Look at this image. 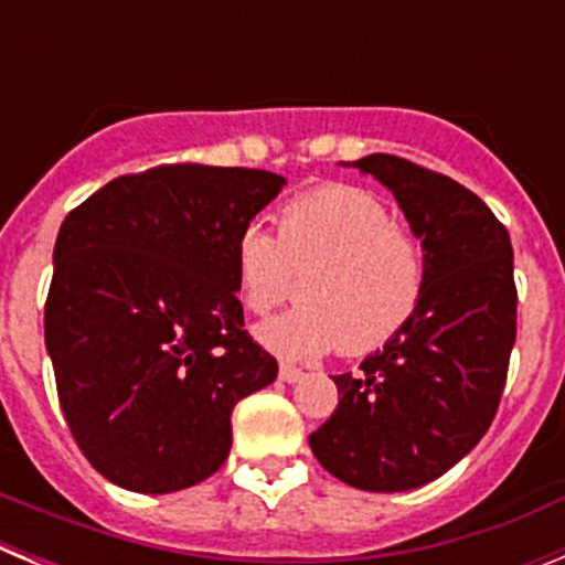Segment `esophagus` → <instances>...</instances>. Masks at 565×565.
<instances>
[{
  "label": "esophagus",
  "mask_w": 565,
  "mask_h": 565,
  "mask_svg": "<svg viewBox=\"0 0 565 565\" xmlns=\"http://www.w3.org/2000/svg\"><path fill=\"white\" fill-rule=\"evenodd\" d=\"M279 379H282V382H288V384H294V382H299V379H302V371H299V367H294V364H279Z\"/></svg>",
  "instance_id": "esophagus-1"
}]
</instances>
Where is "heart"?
<instances>
[{"label": "heart", "mask_w": 565, "mask_h": 565, "mask_svg": "<svg viewBox=\"0 0 565 565\" xmlns=\"http://www.w3.org/2000/svg\"><path fill=\"white\" fill-rule=\"evenodd\" d=\"M300 288H296V279ZM237 297L268 313L294 291L297 308L259 328L271 351L311 359L376 351L411 326L427 291L422 239L393 223L382 198L331 183L277 212V234L248 223L234 239Z\"/></svg>", "instance_id": "b5f03b06"}]
</instances>
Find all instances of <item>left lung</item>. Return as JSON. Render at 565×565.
<instances>
[{
  "mask_svg": "<svg viewBox=\"0 0 565 565\" xmlns=\"http://www.w3.org/2000/svg\"><path fill=\"white\" fill-rule=\"evenodd\" d=\"M353 167L391 189L422 239L427 291L393 342L333 376L342 398L308 441L339 481L404 492L456 467L495 418L518 328L512 243L447 174L384 152Z\"/></svg>",
  "mask_w": 565,
  "mask_h": 565,
  "instance_id": "8db88e82",
  "label": "left lung"
}]
</instances>
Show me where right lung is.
<instances>
[{
    "label": "right lung",
    "mask_w": 565,
    "mask_h": 565,
    "mask_svg": "<svg viewBox=\"0 0 565 565\" xmlns=\"http://www.w3.org/2000/svg\"><path fill=\"white\" fill-rule=\"evenodd\" d=\"M286 178L167 163L121 174L64 217L44 302L78 450L115 487L167 495L232 450V411L277 379L243 331L234 239Z\"/></svg>",
    "instance_id": "right-lung-1"
}]
</instances>
